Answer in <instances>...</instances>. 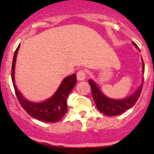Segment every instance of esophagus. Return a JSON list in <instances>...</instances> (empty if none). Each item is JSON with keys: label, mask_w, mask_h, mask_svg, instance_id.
<instances>
[{"label": "esophagus", "mask_w": 154, "mask_h": 154, "mask_svg": "<svg viewBox=\"0 0 154 154\" xmlns=\"http://www.w3.org/2000/svg\"><path fill=\"white\" fill-rule=\"evenodd\" d=\"M86 77V72H85V71L83 70V69H82V70H79L77 72V79L79 81H82L84 80Z\"/></svg>", "instance_id": "1"}]
</instances>
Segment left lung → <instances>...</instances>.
Wrapping results in <instances>:
<instances>
[{
    "label": "left lung",
    "instance_id": "1",
    "mask_svg": "<svg viewBox=\"0 0 154 154\" xmlns=\"http://www.w3.org/2000/svg\"><path fill=\"white\" fill-rule=\"evenodd\" d=\"M133 45L138 48V46L137 45L135 42H133ZM143 72H144L143 62ZM89 83L90 85L91 89H92V97L96 103L98 109L104 115H106L108 116H114L123 113L125 111L134 106V104L137 103L139 97L140 96L143 82H142L140 86L139 87L137 90L133 95L123 99H110L105 96L104 94L99 90V87L95 83V82L89 79Z\"/></svg>",
    "mask_w": 154,
    "mask_h": 154
}]
</instances>
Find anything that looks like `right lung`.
<instances>
[{
  "label": "right lung",
  "mask_w": 154,
  "mask_h": 154,
  "mask_svg": "<svg viewBox=\"0 0 154 154\" xmlns=\"http://www.w3.org/2000/svg\"><path fill=\"white\" fill-rule=\"evenodd\" d=\"M20 45L14 51L11 68V79L19 103L31 116L45 123H55L62 119L68 111L67 99L69 93L76 84V75L73 74L65 78L55 93L42 103H32L24 99L21 93L17 90L14 82V67L16 58Z\"/></svg>",
  "instance_id": "1"
}]
</instances>
